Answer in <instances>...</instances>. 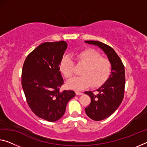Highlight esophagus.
<instances>
[{
    "instance_id": "34e87169",
    "label": "esophagus",
    "mask_w": 147,
    "mask_h": 147,
    "mask_svg": "<svg viewBox=\"0 0 147 147\" xmlns=\"http://www.w3.org/2000/svg\"><path fill=\"white\" fill-rule=\"evenodd\" d=\"M76 94H77V95H81V94H83V92H79V91H76Z\"/></svg>"
}]
</instances>
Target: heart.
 <instances>
[{
	"label": "heart",
	"mask_w": 147,
	"mask_h": 147,
	"mask_svg": "<svg viewBox=\"0 0 147 147\" xmlns=\"http://www.w3.org/2000/svg\"><path fill=\"white\" fill-rule=\"evenodd\" d=\"M79 64L85 65L81 71V76L71 78L67 82L69 89L80 91L90 86L96 87L105 82L110 76L111 64L109 60L102 58L100 54L93 49H85L75 54ZM60 69L66 78H70L74 71V62L69 56L61 60Z\"/></svg>",
	"instance_id": "obj_1"
}]
</instances>
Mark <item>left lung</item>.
Segmentation results:
<instances>
[{
	"mask_svg": "<svg viewBox=\"0 0 147 147\" xmlns=\"http://www.w3.org/2000/svg\"><path fill=\"white\" fill-rule=\"evenodd\" d=\"M85 42L98 47L107 56L111 64V74L105 83L96 89L95 92H85L91 99V103L85 108V113L93 120L100 121L111 116L122 102L125 82V67L112 47L96 40Z\"/></svg>",
	"mask_w": 147,
	"mask_h": 147,
	"instance_id": "obj_1",
	"label": "left lung"
}]
</instances>
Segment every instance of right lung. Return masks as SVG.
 <instances>
[{
    "label": "right lung",
    "instance_id": "obj_1",
    "mask_svg": "<svg viewBox=\"0 0 147 147\" xmlns=\"http://www.w3.org/2000/svg\"><path fill=\"white\" fill-rule=\"evenodd\" d=\"M64 40L47 42L27 56L22 74V85L33 112L48 121L60 119L68 101L75 96L71 90L60 91L64 83L60 64L67 49Z\"/></svg>",
    "mask_w": 147,
    "mask_h": 147
}]
</instances>
